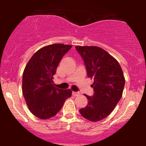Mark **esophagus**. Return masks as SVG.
<instances>
[{
	"label": "esophagus",
	"instance_id": "34e87169",
	"mask_svg": "<svg viewBox=\"0 0 146 146\" xmlns=\"http://www.w3.org/2000/svg\"><path fill=\"white\" fill-rule=\"evenodd\" d=\"M72 94H73V96H79L80 94V93L79 92H72Z\"/></svg>",
	"mask_w": 146,
	"mask_h": 146
}]
</instances>
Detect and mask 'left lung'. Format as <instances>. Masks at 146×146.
Instances as JSON below:
<instances>
[{
  "label": "left lung",
  "instance_id": "1",
  "mask_svg": "<svg viewBox=\"0 0 146 146\" xmlns=\"http://www.w3.org/2000/svg\"><path fill=\"white\" fill-rule=\"evenodd\" d=\"M86 66L87 75L94 79V94H86L88 105L80 110L87 120L96 122L108 117L122 97L125 80L122 68L113 57L101 47L76 46Z\"/></svg>",
  "mask_w": 146,
  "mask_h": 146
}]
</instances>
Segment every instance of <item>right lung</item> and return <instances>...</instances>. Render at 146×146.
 Listing matches in <instances>:
<instances>
[{
	"label": "right lung",
	"mask_w": 146,
	"mask_h": 146,
	"mask_svg": "<svg viewBox=\"0 0 146 146\" xmlns=\"http://www.w3.org/2000/svg\"><path fill=\"white\" fill-rule=\"evenodd\" d=\"M71 47L61 43L42 47L33 54L23 73L22 92L26 104L41 120L55 116L71 96L70 89L57 88L52 80L61 59Z\"/></svg>",
	"instance_id": "1"
}]
</instances>
